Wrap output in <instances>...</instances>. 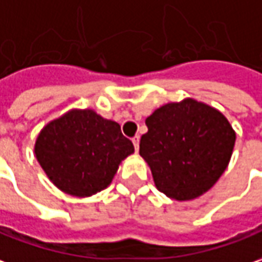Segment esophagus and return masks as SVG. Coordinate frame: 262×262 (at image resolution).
<instances>
[{
	"label": "esophagus",
	"instance_id": "obj_1",
	"mask_svg": "<svg viewBox=\"0 0 262 262\" xmlns=\"http://www.w3.org/2000/svg\"><path fill=\"white\" fill-rule=\"evenodd\" d=\"M133 144H134L135 151L138 152V148H140V137L138 135H135L134 138H133Z\"/></svg>",
	"mask_w": 262,
	"mask_h": 262
}]
</instances>
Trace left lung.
Listing matches in <instances>:
<instances>
[{"mask_svg": "<svg viewBox=\"0 0 262 262\" xmlns=\"http://www.w3.org/2000/svg\"><path fill=\"white\" fill-rule=\"evenodd\" d=\"M140 155L155 187L177 201L203 195L223 176L232 155L235 131L224 114L185 98L157 108L145 120Z\"/></svg>", "mask_w": 262, "mask_h": 262, "instance_id": "1", "label": "left lung"}]
</instances>
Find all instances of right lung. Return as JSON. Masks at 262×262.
Instances as JSON below:
<instances>
[{"mask_svg":"<svg viewBox=\"0 0 262 262\" xmlns=\"http://www.w3.org/2000/svg\"><path fill=\"white\" fill-rule=\"evenodd\" d=\"M34 152L57 188L84 198L107 188L134 145L115 121L94 110H71L41 129Z\"/></svg>","mask_w":262,"mask_h":262,"instance_id":"add662e5","label":"right lung"}]
</instances>
